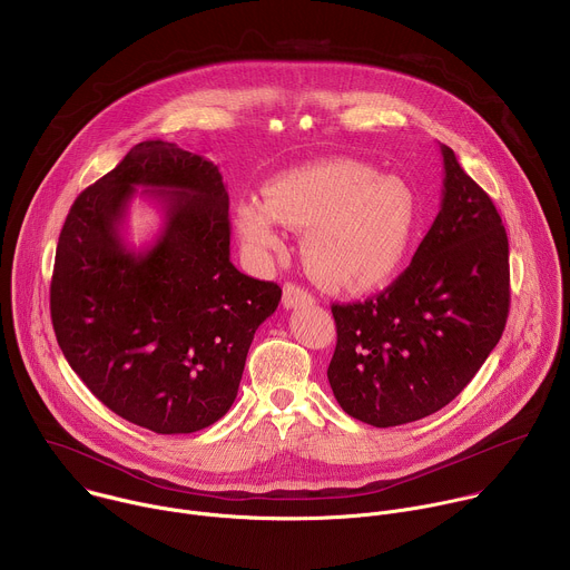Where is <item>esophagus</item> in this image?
Segmentation results:
<instances>
[{"label":"esophagus","mask_w":570,"mask_h":570,"mask_svg":"<svg viewBox=\"0 0 570 570\" xmlns=\"http://www.w3.org/2000/svg\"><path fill=\"white\" fill-rule=\"evenodd\" d=\"M314 296L303 289L301 285H294V283H285L283 287V305L287 309H296V307H307V305H314Z\"/></svg>","instance_id":"1"}]
</instances>
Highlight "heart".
I'll return each instance as SVG.
<instances>
[{
    "label": "heart",
    "mask_w": 570,
    "mask_h": 570,
    "mask_svg": "<svg viewBox=\"0 0 570 570\" xmlns=\"http://www.w3.org/2000/svg\"><path fill=\"white\" fill-rule=\"evenodd\" d=\"M419 220L412 187L358 160H323L278 174L265 200H243L236 223L256 254L285 247L281 223L305 232L301 252L327 289L370 292L405 263Z\"/></svg>",
    "instance_id": "b5f03b06"
}]
</instances>
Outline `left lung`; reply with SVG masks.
I'll use <instances>...</instances> for the list:
<instances>
[{
	"label": "left lung",
	"mask_w": 570,
	"mask_h": 570,
	"mask_svg": "<svg viewBox=\"0 0 570 570\" xmlns=\"http://www.w3.org/2000/svg\"><path fill=\"white\" fill-rule=\"evenodd\" d=\"M441 209L410 267L363 303L332 305V392L350 416L374 428L448 405L494 350L508 318L501 216L454 151L441 145Z\"/></svg>",
	"instance_id": "1"
}]
</instances>
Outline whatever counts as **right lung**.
Returning <instances> with one entry per match:
<instances>
[{"mask_svg":"<svg viewBox=\"0 0 570 570\" xmlns=\"http://www.w3.org/2000/svg\"><path fill=\"white\" fill-rule=\"evenodd\" d=\"M140 186L166 223L136 253L121 232ZM229 236L218 167L165 140L136 145L76 198L56 252L51 318L73 372L118 416L189 434L232 407L254 334L283 292L234 267Z\"/></svg>","mask_w":570,"mask_h":570,"instance_id":"obj_1","label":"right lung"}]
</instances>
